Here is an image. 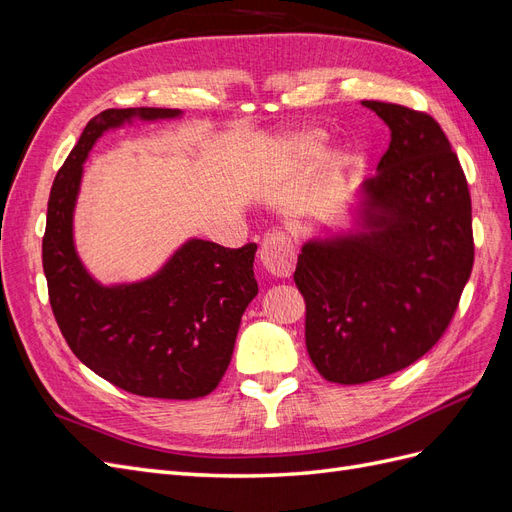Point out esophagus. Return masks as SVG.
<instances>
[{
	"label": "esophagus",
	"mask_w": 512,
	"mask_h": 512,
	"mask_svg": "<svg viewBox=\"0 0 512 512\" xmlns=\"http://www.w3.org/2000/svg\"><path fill=\"white\" fill-rule=\"evenodd\" d=\"M260 265L273 277H288L294 269V245L282 230H273L260 245Z\"/></svg>",
	"instance_id": "1"
}]
</instances>
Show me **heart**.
Listing matches in <instances>:
<instances>
[{"mask_svg":"<svg viewBox=\"0 0 512 512\" xmlns=\"http://www.w3.org/2000/svg\"><path fill=\"white\" fill-rule=\"evenodd\" d=\"M288 145L292 151H297V153H309V151H314V147L318 145V138L309 132H299L290 138Z\"/></svg>","mask_w":512,"mask_h":512,"instance_id":"b5f03b06","label":"heart"}]
</instances>
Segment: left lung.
Listing matches in <instances>:
<instances>
[{
  "instance_id": "8db88e82",
  "label": "left lung",
  "mask_w": 512,
  "mask_h": 512,
  "mask_svg": "<svg viewBox=\"0 0 512 512\" xmlns=\"http://www.w3.org/2000/svg\"><path fill=\"white\" fill-rule=\"evenodd\" d=\"M391 130L354 228L309 239L294 284L322 378L363 384L412 365L451 324L474 265L468 181L438 121L363 100Z\"/></svg>"
}]
</instances>
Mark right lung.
<instances>
[{"label":"right lung","instance_id":"1","mask_svg":"<svg viewBox=\"0 0 512 512\" xmlns=\"http://www.w3.org/2000/svg\"><path fill=\"white\" fill-rule=\"evenodd\" d=\"M175 117L179 108H108L87 123L53 181L42 267L61 335L83 365L134 395L196 399L220 384L258 294L256 243L230 250L188 239L147 280L113 286L94 280L74 245L83 164L98 138L132 119Z\"/></svg>","mask_w":512,"mask_h":512}]
</instances>
